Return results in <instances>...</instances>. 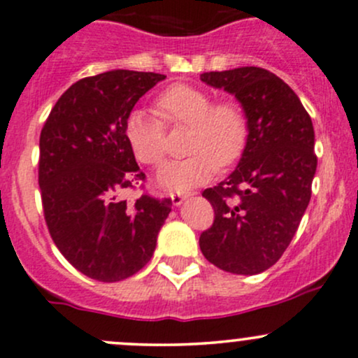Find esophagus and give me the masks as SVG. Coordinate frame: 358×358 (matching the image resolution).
<instances>
[{
    "label": "esophagus",
    "mask_w": 358,
    "mask_h": 358,
    "mask_svg": "<svg viewBox=\"0 0 358 358\" xmlns=\"http://www.w3.org/2000/svg\"><path fill=\"white\" fill-rule=\"evenodd\" d=\"M183 201H185V195L171 194V202H173V206H176V208H178V206H182Z\"/></svg>",
    "instance_id": "1"
}]
</instances>
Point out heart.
Here are the masks:
<instances>
[{"label": "heart", "instance_id": "1", "mask_svg": "<svg viewBox=\"0 0 358 358\" xmlns=\"http://www.w3.org/2000/svg\"><path fill=\"white\" fill-rule=\"evenodd\" d=\"M157 113L168 125L190 127L185 150L190 156L169 161L157 171V185L187 192L208 182L220 166H229L247 144L245 113L235 101L214 103L213 94L201 87L176 84L157 99ZM125 137L138 163L156 166L166 154V129L148 111H131Z\"/></svg>", "mask_w": 358, "mask_h": 358}]
</instances>
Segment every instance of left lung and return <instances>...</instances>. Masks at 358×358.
I'll use <instances>...</instances> for the list:
<instances>
[{
  "mask_svg": "<svg viewBox=\"0 0 358 358\" xmlns=\"http://www.w3.org/2000/svg\"><path fill=\"white\" fill-rule=\"evenodd\" d=\"M201 80L238 99L248 135L235 171L202 192L214 223L199 245L216 268L259 274L287 250L310 201L317 168L314 127L299 96L268 70L208 71Z\"/></svg>",
  "mask_w": 358,
  "mask_h": 358,
  "instance_id": "left-lung-1",
  "label": "left lung"
}]
</instances>
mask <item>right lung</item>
Here are the masks:
<instances>
[{
  "label": "right lung",
  "mask_w": 358,
  "mask_h": 358,
  "mask_svg": "<svg viewBox=\"0 0 358 358\" xmlns=\"http://www.w3.org/2000/svg\"><path fill=\"white\" fill-rule=\"evenodd\" d=\"M166 75L111 70L63 92L39 138L44 220L66 261L92 280L115 283L150 261L171 199L125 190L144 182L125 137L135 103Z\"/></svg>",
  "instance_id": "obj_1"
}]
</instances>
